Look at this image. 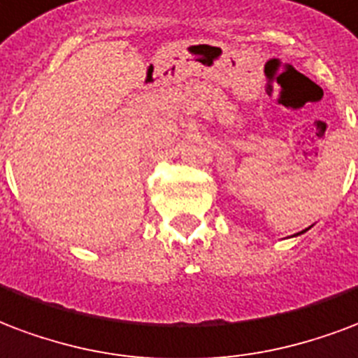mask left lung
I'll return each instance as SVG.
<instances>
[{
	"mask_svg": "<svg viewBox=\"0 0 358 358\" xmlns=\"http://www.w3.org/2000/svg\"><path fill=\"white\" fill-rule=\"evenodd\" d=\"M301 233H303V231H301Z\"/></svg>",
	"mask_w": 358,
	"mask_h": 358,
	"instance_id": "8db88e82",
	"label": "left lung"
}]
</instances>
